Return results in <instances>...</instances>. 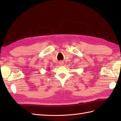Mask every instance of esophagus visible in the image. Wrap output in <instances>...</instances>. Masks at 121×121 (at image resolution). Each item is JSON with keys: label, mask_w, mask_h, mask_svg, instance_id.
<instances>
[{"label": "esophagus", "mask_w": 121, "mask_h": 121, "mask_svg": "<svg viewBox=\"0 0 121 121\" xmlns=\"http://www.w3.org/2000/svg\"><path fill=\"white\" fill-rule=\"evenodd\" d=\"M59 64H60L61 65H63L64 63H63V62L62 61H60V62H59Z\"/></svg>", "instance_id": "esophagus-1"}]
</instances>
